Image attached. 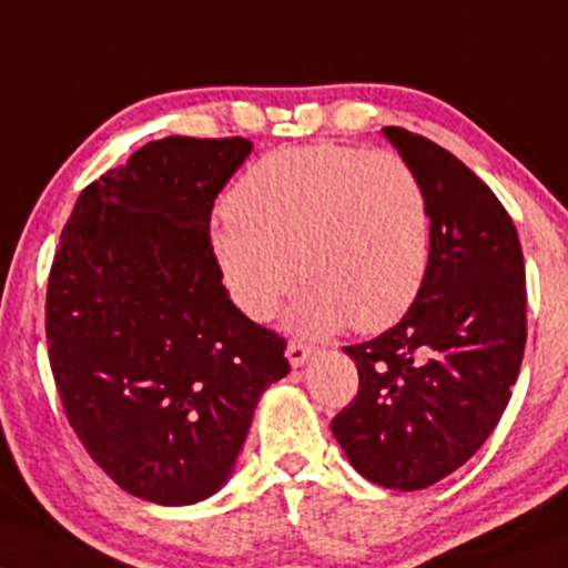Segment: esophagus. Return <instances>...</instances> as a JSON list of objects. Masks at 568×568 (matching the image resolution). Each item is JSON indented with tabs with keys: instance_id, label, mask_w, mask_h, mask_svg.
Listing matches in <instances>:
<instances>
[{
	"instance_id": "esophagus-1",
	"label": "esophagus",
	"mask_w": 568,
	"mask_h": 568,
	"mask_svg": "<svg viewBox=\"0 0 568 568\" xmlns=\"http://www.w3.org/2000/svg\"><path fill=\"white\" fill-rule=\"evenodd\" d=\"M285 357H288L293 367H302L304 362L312 357V349L306 344H302V341H291L288 349H285Z\"/></svg>"
}]
</instances>
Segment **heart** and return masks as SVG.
Segmentation results:
<instances>
[{"label": "heart", "instance_id": "b5f03b06", "mask_svg": "<svg viewBox=\"0 0 568 568\" xmlns=\"http://www.w3.org/2000/svg\"><path fill=\"white\" fill-rule=\"evenodd\" d=\"M211 227V256L232 304L266 323L288 312L298 336L365 333L399 323L432 264V206L394 150L285 148L251 163ZM300 272L296 273L295 270Z\"/></svg>", "mask_w": 568, "mask_h": 568}]
</instances>
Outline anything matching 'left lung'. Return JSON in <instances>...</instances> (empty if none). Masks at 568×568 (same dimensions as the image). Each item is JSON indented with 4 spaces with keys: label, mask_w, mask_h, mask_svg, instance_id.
I'll use <instances>...</instances> for the list:
<instances>
[{
    "label": "left lung",
    "mask_w": 568,
    "mask_h": 568,
    "mask_svg": "<svg viewBox=\"0 0 568 568\" xmlns=\"http://www.w3.org/2000/svg\"><path fill=\"white\" fill-rule=\"evenodd\" d=\"M426 187L432 264L418 302L378 338L344 346L359 392L331 428L357 474L426 489L495 432L521 371L526 275L514 219L453 153L384 129Z\"/></svg>",
    "instance_id": "obj_1"
}]
</instances>
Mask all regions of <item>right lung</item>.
<instances>
[{"instance_id":"add662e5","label":"right lung","mask_w":568,"mask_h":568,"mask_svg":"<svg viewBox=\"0 0 568 568\" xmlns=\"http://www.w3.org/2000/svg\"><path fill=\"white\" fill-rule=\"evenodd\" d=\"M243 136H163L81 190L47 285L50 365L89 457L129 495L193 505L227 484L285 341L230 302L211 256Z\"/></svg>"}]
</instances>
